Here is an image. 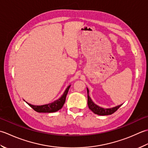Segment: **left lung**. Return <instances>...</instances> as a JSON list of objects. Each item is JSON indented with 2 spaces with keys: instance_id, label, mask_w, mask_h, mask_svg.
Listing matches in <instances>:
<instances>
[{
  "instance_id": "left-lung-1",
  "label": "left lung",
  "mask_w": 148,
  "mask_h": 148,
  "mask_svg": "<svg viewBox=\"0 0 148 148\" xmlns=\"http://www.w3.org/2000/svg\"><path fill=\"white\" fill-rule=\"evenodd\" d=\"M87 105H88L89 108L92 111V112H93L96 114H98V115H99V116L110 115V114L115 112L116 111L123 105L121 104V105H117V106L114 107L112 108H105L103 107H101L96 104H95L94 102L92 101L91 97H90L89 95V91L87 87Z\"/></svg>"
}]
</instances>
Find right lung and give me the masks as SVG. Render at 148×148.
<instances>
[{"instance_id":"right-lung-1","label":"right lung","mask_w":148,"mask_h":148,"mask_svg":"<svg viewBox=\"0 0 148 148\" xmlns=\"http://www.w3.org/2000/svg\"><path fill=\"white\" fill-rule=\"evenodd\" d=\"M70 86L71 85L68 86L61 97H60L58 99H57V100H55L53 102H52V103L43 105H34L30 104L27 103V102H26V103L38 112L50 113V112H57V111H58L59 110L61 109V108L62 107L63 105L64 104L66 95L68 94V92L69 91V89H70Z\"/></svg>"}]
</instances>
